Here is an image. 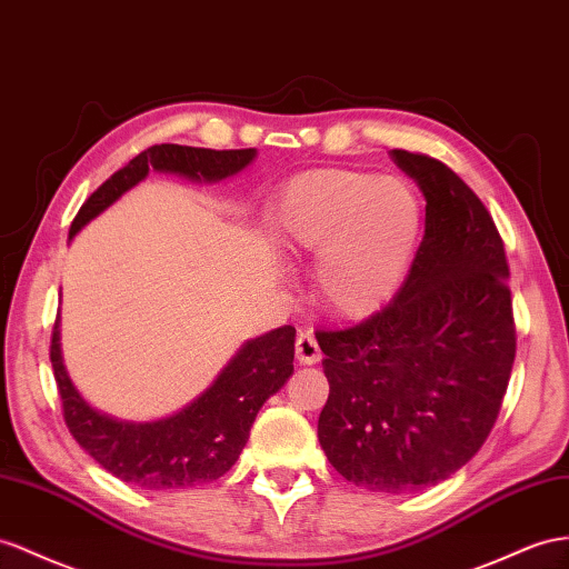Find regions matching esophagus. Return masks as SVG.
<instances>
[{"mask_svg": "<svg viewBox=\"0 0 569 569\" xmlns=\"http://www.w3.org/2000/svg\"><path fill=\"white\" fill-rule=\"evenodd\" d=\"M296 358L302 362V366H315V362H319V358H322V351H319V343L310 329L298 333Z\"/></svg>", "mask_w": 569, "mask_h": 569, "instance_id": "34e87169", "label": "esophagus"}]
</instances>
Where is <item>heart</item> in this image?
Listing matches in <instances>:
<instances>
[{
	"mask_svg": "<svg viewBox=\"0 0 569 569\" xmlns=\"http://www.w3.org/2000/svg\"><path fill=\"white\" fill-rule=\"evenodd\" d=\"M420 228L413 187L360 170H315L290 180L271 213L286 252H319L317 293L331 312L360 317L399 288Z\"/></svg>",
	"mask_w": 569,
	"mask_h": 569,
	"instance_id": "heart-1",
	"label": "heart"
}]
</instances>
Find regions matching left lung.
I'll use <instances>...</instances> for the list:
<instances>
[{
	"instance_id": "obj_1",
	"label": "left lung",
	"mask_w": 569,
	"mask_h": 569,
	"mask_svg": "<svg viewBox=\"0 0 569 569\" xmlns=\"http://www.w3.org/2000/svg\"><path fill=\"white\" fill-rule=\"evenodd\" d=\"M426 197V236L399 293L362 322L319 329L329 399L317 437L346 480L416 492L457 473L498 420L517 353L505 244L442 160L391 151Z\"/></svg>"
}]
</instances>
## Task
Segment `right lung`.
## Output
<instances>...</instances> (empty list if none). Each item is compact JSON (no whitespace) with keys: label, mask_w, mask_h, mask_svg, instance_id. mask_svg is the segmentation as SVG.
I'll use <instances>...</instances> for the list:
<instances>
[{"label":"right lung","mask_w":569,"mask_h":569,"mask_svg":"<svg viewBox=\"0 0 569 569\" xmlns=\"http://www.w3.org/2000/svg\"><path fill=\"white\" fill-rule=\"evenodd\" d=\"M254 153V149L216 151L180 143L149 146L83 201L69 238L141 182L151 168L216 182L252 163ZM293 356L296 329H273L247 341L216 382L180 413L156 423H124L98 413L71 385L60 351V319H54L50 339V362L69 432L106 471L146 490L192 488L230 471L259 409L293 375Z\"/></svg>","instance_id":"1"}]
</instances>
